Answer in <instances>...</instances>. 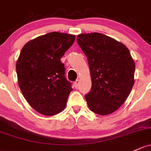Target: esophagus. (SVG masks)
<instances>
[{
    "label": "esophagus",
    "mask_w": 151,
    "mask_h": 151,
    "mask_svg": "<svg viewBox=\"0 0 151 151\" xmlns=\"http://www.w3.org/2000/svg\"><path fill=\"white\" fill-rule=\"evenodd\" d=\"M79 83H80V80H79V79H77V80L74 82V86H75L76 88H77V87L78 86Z\"/></svg>",
    "instance_id": "1"
}]
</instances>
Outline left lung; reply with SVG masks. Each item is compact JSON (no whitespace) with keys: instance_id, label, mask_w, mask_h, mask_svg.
Segmentation results:
<instances>
[{"instance_id":"8db88e82","label":"left lung","mask_w":151,"mask_h":151,"mask_svg":"<svg viewBox=\"0 0 151 151\" xmlns=\"http://www.w3.org/2000/svg\"><path fill=\"white\" fill-rule=\"evenodd\" d=\"M77 42L87 57L91 88L85 95L88 108L100 115L122 105L134 85L135 65L127 47L100 33L81 34Z\"/></svg>"}]
</instances>
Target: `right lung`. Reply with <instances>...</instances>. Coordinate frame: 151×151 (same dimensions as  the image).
Masks as SVG:
<instances>
[{
	"instance_id": "1",
	"label": "right lung",
	"mask_w": 151,
	"mask_h": 151,
	"mask_svg": "<svg viewBox=\"0 0 151 151\" xmlns=\"http://www.w3.org/2000/svg\"><path fill=\"white\" fill-rule=\"evenodd\" d=\"M75 35L53 32L28 42L17 62L19 88L27 102L40 114L52 116L65 108L72 91L60 58L75 41Z\"/></svg>"
}]
</instances>
